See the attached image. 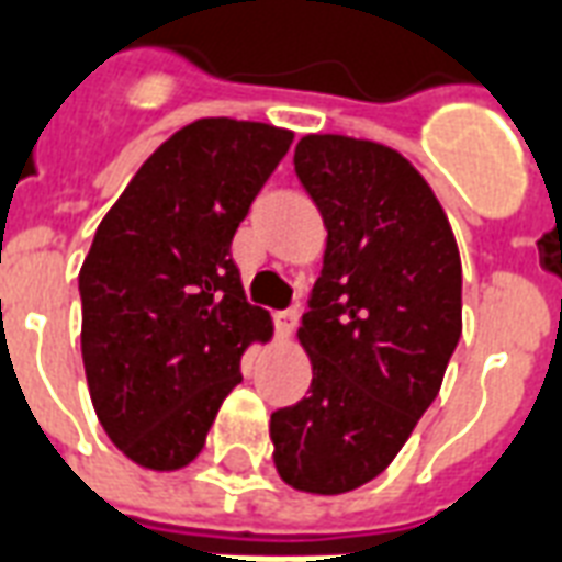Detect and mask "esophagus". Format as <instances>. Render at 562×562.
<instances>
[{
  "instance_id": "esophagus-1",
  "label": "esophagus",
  "mask_w": 562,
  "mask_h": 562,
  "mask_svg": "<svg viewBox=\"0 0 562 562\" xmlns=\"http://www.w3.org/2000/svg\"><path fill=\"white\" fill-rule=\"evenodd\" d=\"M297 318H301V315H297V310H282V313H277V336H280V339H289V336L294 334V327H297Z\"/></svg>"
}]
</instances>
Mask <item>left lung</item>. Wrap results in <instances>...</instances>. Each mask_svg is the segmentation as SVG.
<instances>
[{
    "instance_id": "1",
    "label": "left lung",
    "mask_w": 562,
    "mask_h": 562,
    "mask_svg": "<svg viewBox=\"0 0 562 562\" xmlns=\"http://www.w3.org/2000/svg\"><path fill=\"white\" fill-rule=\"evenodd\" d=\"M294 172L327 244L297 327L313 384L270 417L273 464L297 492L345 494L386 471L438 396L461 336L459 244L390 145L306 133Z\"/></svg>"
}]
</instances>
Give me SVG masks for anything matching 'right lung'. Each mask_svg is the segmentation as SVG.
Instances as JSON below:
<instances>
[{
	"instance_id": "obj_1",
	"label": "right lung",
	"mask_w": 562,
	"mask_h": 562,
	"mask_svg": "<svg viewBox=\"0 0 562 562\" xmlns=\"http://www.w3.org/2000/svg\"><path fill=\"white\" fill-rule=\"evenodd\" d=\"M294 133L199 119L139 166L80 268L82 366L103 431L145 471L205 447L240 357L273 322L249 306L232 238Z\"/></svg>"
}]
</instances>
